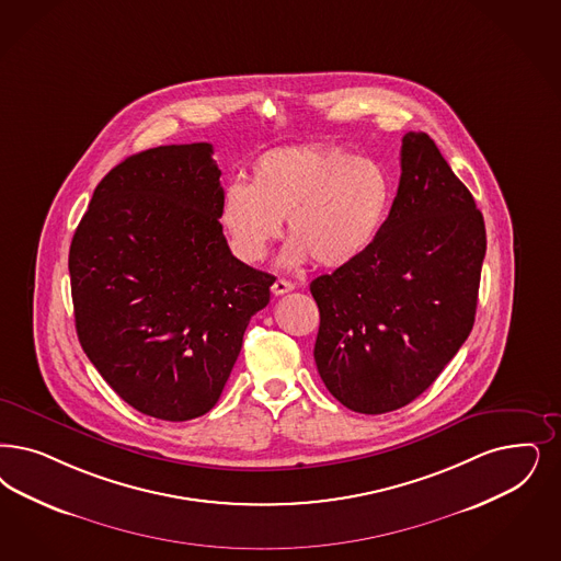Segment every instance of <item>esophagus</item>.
I'll list each match as a JSON object with an SVG mask.
<instances>
[{
  "instance_id": "obj_1",
  "label": "esophagus",
  "mask_w": 561,
  "mask_h": 561,
  "mask_svg": "<svg viewBox=\"0 0 561 561\" xmlns=\"http://www.w3.org/2000/svg\"><path fill=\"white\" fill-rule=\"evenodd\" d=\"M291 290H294V284L286 282V279H282V277H277V279L273 282V286H271V291H273L275 296H282V294H286V291Z\"/></svg>"
}]
</instances>
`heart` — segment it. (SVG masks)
<instances>
[{
	"label": "heart",
	"instance_id": "1",
	"mask_svg": "<svg viewBox=\"0 0 561 561\" xmlns=\"http://www.w3.org/2000/svg\"><path fill=\"white\" fill-rule=\"evenodd\" d=\"M393 178L377 159L346 149L286 147L252 163L251 182L226 186L219 224L233 254L263 261L288 217L291 242L282 263L314 259L340 270L365 256L383 232L393 205Z\"/></svg>",
	"mask_w": 561,
	"mask_h": 561
}]
</instances>
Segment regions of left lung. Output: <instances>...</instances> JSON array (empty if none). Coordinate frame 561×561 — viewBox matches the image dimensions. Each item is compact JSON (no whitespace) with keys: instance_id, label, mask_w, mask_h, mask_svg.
<instances>
[{"instance_id":"8db88e82","label":"left lung","mask_w":561,"mask_h":561,"mask_svg":"<svg viewBox=\"0 0 561 561\" xmlns=\"http://www.w3.org/2000/svg\"><path fill=\"white\" fill-rule=\"evenodd\" d=\"M402 175L383 232L348 267L319 275L317 370L360 414L407 407L470 335L486 233L483 213L425 133L402 138Z\"/></svg>"}]
</instances>
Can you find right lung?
<instances>
[{
	"instance_id": "add662e5",
	"label": "right lung",
	"mask_w": 561,
	"mask_h": 561,
	"mask_svg": "<svg viewBox=\"0 0 561 561\" xmlns=\"http://www.w3.org/2000/svg\"><path fill=\"white\" fill-rule=\"evenodd\" d=\"M209 142L130 154L99 182L68 270L80 346L138 412H209L275 277L233 256Z\"/></svg>"
}]
</instances>
